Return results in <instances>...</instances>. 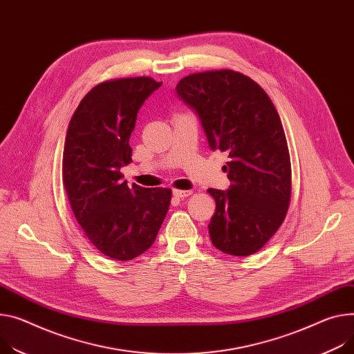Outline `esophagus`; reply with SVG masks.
Masks as SVG:
<instances>
[{
	"label": "esophagus",
	"instance_id": "obj_1",
	"mask_svg": "<svg viewBox=\"0 0 354 354\" xmlns=\"http://www.w3.org/2000/svg\"><path fill=\"white\" fill-rule=\"evenodd\" d=\"M189 194H192V192H188V189H174V192H173V196L176 198H185Z\"/></svg>",
	"mask_w": 354,
	"mask_h": 354
}]
</instances>
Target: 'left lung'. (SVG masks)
Returning a JSON list of instances; mask_svg holds the SVG:
<instances>
[{"mask_svg":"<svg viewBox=\"0 0 354 354\" xmlns=\"http://www.w3.org/2000/svg\"><path fill=\"white\" fill-rule=\"evenodd\" d=\"M177 96L198 118L212 151L228 153L231 185L209 188L215 212L212 245L234 257L259 251L285 220L290 200V161L274 103L248 76L211 71L183 77Z\"/></svg>","mask_w":354,"mask_h":354,"instance_id":"left-lung-1","label":"left lung"}]
</instances>
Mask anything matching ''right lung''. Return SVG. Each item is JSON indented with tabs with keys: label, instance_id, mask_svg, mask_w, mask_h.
<instances>
[{
	"label": "right lung",
	"instance_id": "right-lung-1",
	"mask_svg": "<svg viewBox=\"0 0 354 354\" xmlns=\"http://www.w3.org/2000/svg\"><path fill=\"white\" fill-rule=\"evenodd\" d=\"M161 82L123 77L96 85L69 122L62 180L77 223L106 257L131 261L146 252L170 207L171 189L131 187L120 169L131 162L129 139L145 100Z\"/></svg>",
	"mask_w": 354,
	"mask_h": 354
}]
</instances>
